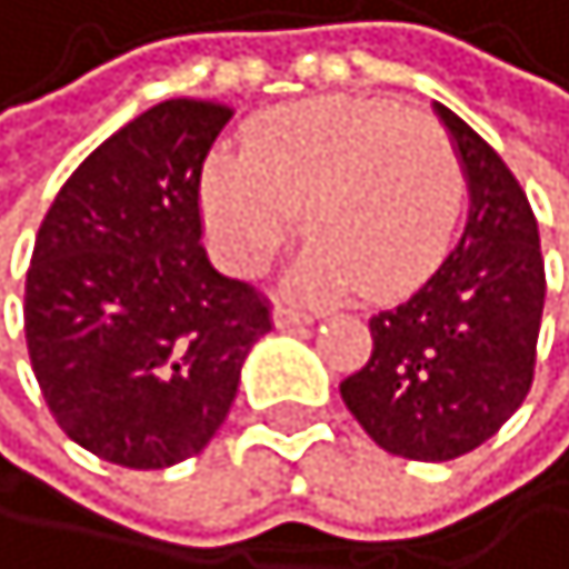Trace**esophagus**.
<instances>
[{"instance_id": "obj_1", "label": "esophagus", "mask_w": 569, "mask_h": 569, "mask_svg": "<svg viewBox=\"0 0 569 569\" xmlns=\"http://www.w3.org/2000/svg\"><path fill=\"white\" fill-rule=\"evenodd\" d=\"M316 316L308 312V308H297V305H290V301H279L276 305V327L279 330H293V327H308Z\"/></svg>"}]
</instances>
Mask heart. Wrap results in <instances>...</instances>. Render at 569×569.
<instances>
[{"label": "heart", "mask_w": 569, "mask_h": 569, "mask_svg": "<svg viewBox=\"0 0 569 569\" xmlns=\"http://www.w3.org/2000/svg\"><path fill=\"white\" fill-rule=\"evenodd\" d=\"M461 199V156L432 116L345 97L268 111L242 162L213 159L202 177L213 250L239 276L264 272L301 213L312 247L297 287L312 297L410 293L447 253Z\"/></svg>", "instance_id": "heart-1"}]
</instances>
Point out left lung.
<instances>
[{"instance_id": "left-lung-1", "label": "left lung", "mask_w": 569, "mask_h": 569, "mask_svg": "<svg viewBox=\"0 0 569 569\" xmlns=\"http://www.w3.org/2000/svg\"><path fill=\"white\" fill-rule=\"evenodd\" d=\"M468 177V224L425 287L370 319L373 352L341 381L381 450L453 461L523 407L538 362L545 257L527 191L505 159L436 104Z\"/></svg>"}]
</instances>
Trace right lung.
I'll use <instances>...</instances> for the list:
<instances>
[{
  "mask_svg": "<svg viewBox=\"0 0 569 569\" xmlns=\"http://www.w3.org/2000/svg\"><path fill=\"white\" fill-rule=\"evenodd\" d=\"M221 101H162L79 162L46 210L24 282L36 381L68 439L170 468L228 418L272 305L202 247L199 181Z\"/></svg>",
  "mask_w": 569,
  "mask_h": 569,
  "instance_id": "add662e5",
  "label": "right lung"
}]
</instances>
